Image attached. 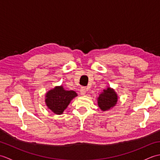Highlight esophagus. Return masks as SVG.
Wrapping results in <instances>:
<instances>
[{
	"label": "esophagus",
	"instance_id": "1",
	"mask_svg": "<svg viewBox=\"0 0 160 160\" xmlns=\"http://www.w3.org/2000/svg\"><path fill=\"white\" fill-rule=\"evenodd\" d=\"M80 94L82 95V96H84V95H85V93L87 92V89H86V88H84V87H82L80 89Z\"/></svg>",
	"mask_w": 160,
	"mask_h": 160
}]
</instances>
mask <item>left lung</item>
Instances as JSON below:
<instances>
[{
  "label": "left lung",
  "mask_w": 160,
  "mask_h": 160,
  "mask_svg": "<svg viewBox=\"0 0 160 160\" xmlns=\"http://www.w3.org/2000/svg\"><path fill=\"white\" fill-rule=\"evenodd\" d=\"M118 102V95L114 89L108 87L104 89L103 92L98 98V104L100 109L103 111L110 110L115 106Z\"/></svg>",
  "instance_id": "1"
}]
</instances>
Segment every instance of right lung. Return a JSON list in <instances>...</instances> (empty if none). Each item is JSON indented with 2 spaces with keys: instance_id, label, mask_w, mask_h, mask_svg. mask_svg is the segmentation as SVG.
<instances>
[{
  "instance_id": "obj_1",
  "label": "right lung",
  "mask_w": 160,
  "mask_h": 160,
  "mask_svg": "<svg viewBox=\"0 0 160 160\" xmlns=\"http://www.w3.org/2000/svg\"><path fill=\"white\" fill-rule=\"evenodd\" d=\"M77 96L73 91L64 90L62 85L56 87L46 93L45 103L49 109L54 113L60 115L62 114L70 102Z\"/></svg>"
}]
</instances>
